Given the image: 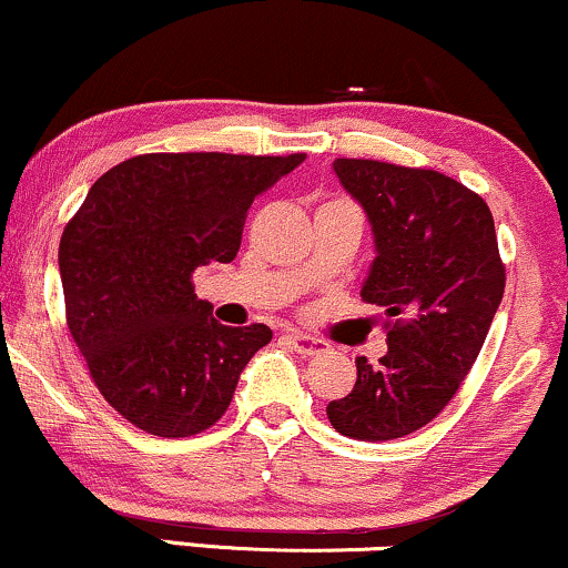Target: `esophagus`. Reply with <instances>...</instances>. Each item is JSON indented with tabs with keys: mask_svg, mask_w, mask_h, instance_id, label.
I'll list each match as a JSON object with an SVG mask.
<instances>
[{
	"mask_svg": "<svg viewBox=\"0 0 568 568\" xmlns=\"http://www.w3.org/2000/svg\"><path fill=\"white\" fill-rule=\"evenodd\" d=\"M284 342L295 349V353L303 355V358H311V355H318L321 349H324V342L316 337H307L303 332H286Z\"/></svg>",
	"mask_w": 568,
	"mask_h": 568,
	"instance_id": "obj_1",
	"label": "esophagus"
}]
</instances>
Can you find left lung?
Instances as JSON below:
<instances>
[{
  "label": "left lung",
  "instance_id": "obj_1",
  "mask_svg": "<svg viewBox=\"0 0 568 568\" xmlns=\"http://www.w3.org/2000/svg\"><path fill=\"white\" fill-rule=\"evenodd\" d=\"M332 168L374 234L361 297L395 324L379 366L355 358V387L326 416L345 437L387 443L453 400L498 313L506 268L487 202L455 179L379 160Z\"/></svg>",
  "mask_w": 568,
  "mask_h": 568
}]
</instances>
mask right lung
<instances>
[{
  "label": "right lung",
  "mask_w": 568,
  "mask_h": 568,
  "mask_svg": "<svg viewBox=\"0 0 568 568\" xmlns=\"http://www.w3.org/2000/svg\"><path fill=\"white\" fill-rule=\"evenodd\" d=\"M303 160L155 152L89 189L60 240L62 295L91 379L125 422L192 437L226 413L273 334L219 324L192 273L234 261L252 200Z\"/></svg>",
  "instance_id": "right-lung-1"
}]
</instances>
